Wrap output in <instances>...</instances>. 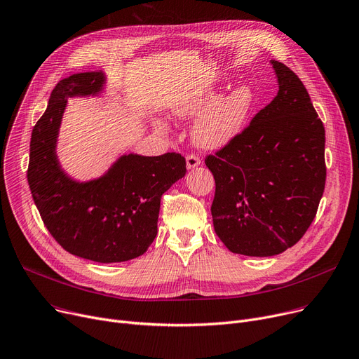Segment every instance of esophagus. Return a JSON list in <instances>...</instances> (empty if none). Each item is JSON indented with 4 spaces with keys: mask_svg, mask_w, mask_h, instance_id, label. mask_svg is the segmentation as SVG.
Returning <instances> with one entry per match:
<instances>
[{
    "mask_svg": "<svg viewBox=\"0 0 359 359\" xmlns=\"http://www.w3.org/2000/svg\"><path fill=\"white\" fill-rule=\"evenodd\" d=\"M201 164V157L196 154H189L186 157V165L187 169H194V167H198Z\"/></svg>",
    "mask_w": 359,
    "mask_h": 359,
    "instance_id": "obj_1",
    "label": "esophagus"
}]
</instances>
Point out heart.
Returning <instances> with one entry per match:
<instances>
[{
    "label": "heart",
    "mask_w": 359,
    "mask_h": 359,
    "mask_svg": "<svg viewBox=\"0 0 359 359\" xmlns=\"http://www.w3.org/2000/svg\"><path fill=\"white\" fill-rule=\"evenodd\" d=\"M254 104V89L240 83L219 97L212 88L189 95L173 107V114L184 118L202 110L194 124V140L199 147L219 149L241 133Z\"/></svg>",
    "instance_id": "1"
}]
</instances>
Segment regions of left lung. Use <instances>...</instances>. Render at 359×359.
<instances>
[{
    "label": "left lung",
    "instance_id": "left-lung-1",
    "mask_svg": "<svg viewBox=\"0 0 359 359\" xmlns=\"http://www.w3.org/2000/svg\"><path fill=\"white\" fill-rule=\"evenodd\" d=\"M277 97L205 163L215 179L213 228L226 248L277 255L313 222L326 182L325 127L292 69L271 60Z\"/></svg>",
    "mask_w": 359,
    "mask_h": 359
}]
</instances>
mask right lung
Returning <instances> with one entry per match:
<instances>
[{"mask_svg":"<svg viewBox=\"0 0 359 359\" xmlns=\"http://www.w3.org/2000/svg\"><path fill=\"white\" fill-rule=\"evenodd\" d=\"M101 72L72 75L52 90L30 140L27 180L44 226L67 252L97 262L144 254L157 235L160 201L186 175L179 153L123 156L101 179L70 180L56 158V137L66 98L100 92Z\"/></svg>","mask_w":359,"mask_h":359,"instance_id":"obj_1","label":"right lung"}]
</instances>
